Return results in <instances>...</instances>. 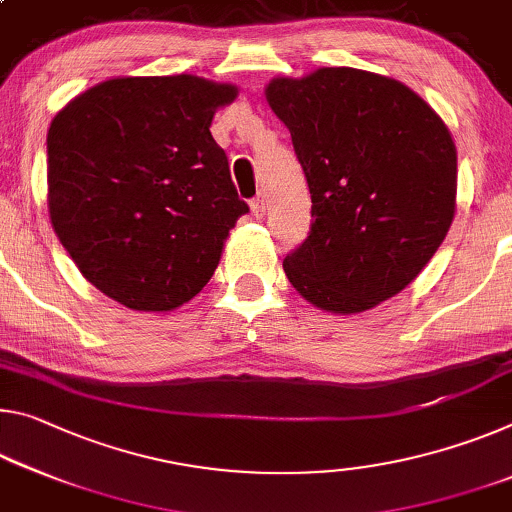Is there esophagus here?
<instances>
[{
    "mask_svg": "<svg viewBox=\"0 0 512 512\" xmlns=\"http://www.w3.org/2000/svg\"><path fill=\"white\" fill-rule=\"evenodd\" d=\"M250 212H253V216H257V218H262L266 214V200H264V196H257V198L250 200Z\"/></svg>",
    "mask_w": 512,
    "mask_h": 512,
    "instance_id": "esophagus-1",
    "label": "esophagus"
}]
</instances>
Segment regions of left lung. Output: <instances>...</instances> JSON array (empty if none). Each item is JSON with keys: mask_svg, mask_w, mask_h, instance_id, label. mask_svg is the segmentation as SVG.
Wrapping results in <instances>:
<instances>
[{"mask_svg": "<svg viewBox=\"0 0 512 512\" xmlns=\"http://www.w3.org/2000/svg\"><path fill=\"white\" fill-rule=\"evenodd\" d=\"M264 93L312 193L310 237L282 262L291 287L332 314L396 296L456 216L449 127L401 81L358 68L273 77Z\"/></svg>", "mask_w": 512, "mask_h": 512, "instance_id": "1", "label": "left lung"}]
</instances>
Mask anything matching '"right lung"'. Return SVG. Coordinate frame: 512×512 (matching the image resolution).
Segmentation results:
<instances>
[{
    "instance_id": "right-lung-1",
    "label": "right lung",
    "mask_w": 512,
    "mask_h": 512,
    "mask_svg": "<svg viewBox=\"0 0 512 512\" xmlns=\"http://www.w3.org/2000/svg\"><path fill=\"white\" fill-rule=\"evenodd\" d=\"M239 88L196 75L113 77L79 93L47 132V209L81 275L136 312L200 294L248 205L214 113Z\"/></svg>"
}]
</instances>
